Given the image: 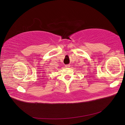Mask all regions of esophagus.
I'll return each instance as SVG.
<instances>
[{"label":"esophagus","instance_id":"esophagus-1","mask_svg":"<svg viewBox=\"0 0 125 125\" xmlns=\"http://www.w3.org/2000/svg\"><path fill=\"white\" fill-rule=\"evenodd\" d=\"M70 66V65L69 64H67V65H65V67H69Z\"/></svg>","mask_w":125,"mask_h":125}]
</instances>
